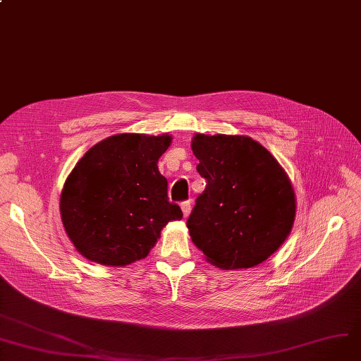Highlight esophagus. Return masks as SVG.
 Returning <instances> with one entry per match:
<instances>
[{
  "mask_svg": "<svg viewBox=\"0 0 361 361\" xmlns=\"http://www.w3.org/2000/svg\"><path fill=\"white\" fill-rule=\"evenodd\" d=\"M180 208H182V212H183V216H185V218H188V216H189V214H190V209H192V204H190V201H186V202H182V205H180Z\"/></svg>",
  "mask_w": 361,
  "mask_h": 361,
  "instance_id": "34e87169",
  "label": "esophagus"
}]
</instances>
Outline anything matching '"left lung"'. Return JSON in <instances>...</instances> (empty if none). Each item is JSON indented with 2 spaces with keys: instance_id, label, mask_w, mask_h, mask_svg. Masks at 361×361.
Segmentation results:
<instances>
[{
  "instance_id": "left-lung-1",
  "label": "left lung",
  "mask_w": 361,
  "mask_h": 361,
  "mask_svg": "<svg viewBox=\"0 0 361 361\" xmlns=\"http://www.w3.org/2000/svg\"><path fill=\"white\" fill-rule=\"evenodd\" d=\"M190 147L207 179L186 223L193 244L224 270L263 263L293 227L296 198L288 173L247 135L195 134Z\"/></svg>"
}]
</instances>
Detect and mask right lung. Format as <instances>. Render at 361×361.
<instances>
[{
    "label": "right lung",
    "mask_w": 361,
    "mask_h": 361,
    "mask_svg": "<svg viewBox=\"0 0 361 361\" xmlns=\"http://www.w3.org/2000/svg\"><path fill=\"white\" fill-rule=\"evenodd\" d=\"M171 143L169 134L123 133L79 159L61 195L62 223L79 255L102 266L131 264L147 257L169 221L182 219L157 168Z\"/></svg>",
    "instance_id": "add662e5"
}]
</instances>
